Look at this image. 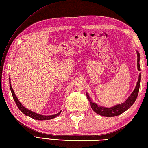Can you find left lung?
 I'll return each instance as SVG.
<instances>
[{
    "label": "left lung",
    "mask_w": 148,
    "mask_h": 148,
    "mask_svg": "<svg viewBox=\"0 0 148 148\" xmlns=\"http://www.w3.org/2000/svg\"><path fill=\"white\" fill-rule=\"evenodd\" d=\"M136 53H137V68L138 71H140V64H139V61H140V54H139L138 51H136ZM141 80V74H139L138 82L136 83V86L135 87V89L130 95V96L128 97L126 99V101L121 104H117L116 106L111 108H105L102 106H98L95 102H92L91 100V98L90 96L88 95V93H86V96L89 100V102H90V105L91 108L93 109V110L95 112L97 113L99 115L103 116H115L121 115L122 113H124V111H126L127 110H128L134 104L135 100L136 99V97L138 96V91H139V88H140V82Z\"/></svg>",
    "instance_id": "8db88e82"
}]
</instances>
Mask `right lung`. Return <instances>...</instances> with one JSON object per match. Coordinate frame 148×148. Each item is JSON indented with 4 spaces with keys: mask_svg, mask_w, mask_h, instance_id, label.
Here are the masks:
<instances>
[{
    "mask_svg": "<svg viewBox=\"0 0 148 148\" xmlns=\"http://www.w3.org/2000/svg\"><path fill=\"white\" fill-rule=\"evenodd\" d=\"M10 81H11V80L10 79V84L11 83ZM10 87L11 91H12V96L13 97V99H14V100H15L16 106H17V107L18 108L19 110H20L22 111V112L25 115L28 116H29V117L32 118L33 119L38 120V121H44V120H50V119H54V118L57 117V116L60 115L61 111H60V112H58L57 114H55V115L46 116V115H39V114H37V113H36L35 112H33V111H32L29 110L28 109H27V108H25L24 106H23L21 104V103L19 102V100H18L17 97H16L15 93H14L13 88L12 87V86H11V84H10Z\"/></svg>",
    "mask_w": 148,
    "mask_h": 148,
    "instance_id": "add662e5",
    "label": "right lung"
}]
</instances>
